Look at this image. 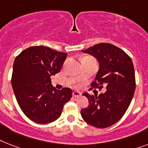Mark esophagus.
<instances>
[{"instance_id":"esophagus-1","label":"esophagus","mask_w":148,"mask_h":148,"mask_svg":"<svg viewBox=\"0 0 148 148\" xmlns=\"http://www.w3.org/2000/svg\"><path fill=\"white\" fill-rule=\"evenodd\" d=\"M81 95H82L81 93H80V92L78 91H74L73 92V96L74 97H80Z\"/></svg>"}]
</instances>
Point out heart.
I'll return each mask as SVG.
<instances>
[{
	"label": "heart",
	"instance_id": "heart-1",
	"mask_svg": "<svg viewBox=\"0 0 148 148\" xmlns=\"http://www.w3.org/2000/svg\"><path fill=\"white\" fill-rule=\"evenodd\" d=\"M85 58H91V57H85Z\"/></svg>",
	"mask_w": 148,
	"mask_h": 148
}]
</instances>
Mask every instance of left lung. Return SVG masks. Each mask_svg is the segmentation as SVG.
Listing matches in <instances>:
<instances>
[{"instance_id": "obj_1", "label": "left lung", "mask_w": 148, "mask_h": 148, "mask_svg": "<svg viewBox=\"0 0 148 148\" xmlns=\"http://www.w3.org/2000/svg\"><path fill=\"white\" fill-rule=\"evenodd\" d=\"M82 52L94 56L99 63L92 88L101 90L104 85L107 91L99 95L82 94L88 99L89 104L81 110L82 117L92 126L107 128L123 116L134 96L135 76L132 60L125 51L108 43L97 44Z\"/></svg>"}]
</instances>
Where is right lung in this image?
<instances>
[{
    "label": "right lung",
    "mask_w": 148,
    "mask_h": 148,
    "mask_svg": "<svg viewBox=\"0 0 148 148\" xmlns=\"http://www.w3.org/2000/svg\"><path fill=\"white\" fill-rule=\"evenodd\" d=\"M66 56L48 47L34 46L16 57L11 79L13 92L22 111L35 123L57 120L72 97V89L57 90L51 84V76L60 71Z\"/></svg>",
    "instance_id": "1"
}]
</instances>
